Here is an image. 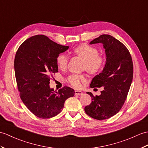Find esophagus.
I'll return each mask as SVG.
<instances>
[{"mask_svg":"<svg viewBox=\"0 0 148 148\" xmlns=\"http://www.w3.org/2000/svg\"><path fill=\"white\" fill-rule=\"evenodd\" d=\"M82 94V92L81 91H78V90H75V95H78V96H80Z\"/></svg>","mask_w":148,"mask_h":148,"instance_id":"obj_1","label":"esophagus"}]
</instances>
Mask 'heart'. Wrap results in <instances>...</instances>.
<instances>
[{
    "label": "heart",
    "mask_w": 148,
    "mask_h": 148,
    "mask_svg": "<svg viewBox=\"0 0 148 148\" xmlns=\"http://www.w3.org/2000/svg\"><path fill=\"white\" fill-rule=\"evenodd\" d=\"M74 53L84 60V69L90 74H95L99 73L105 64V58L99 55V51L95 47L88 44H82L75 47ZM58 67L61 70L66 69L69 62V56L64 53L58 55L56 58ZM69 83L74 88H80L81 83L86 81L84 75L71 74L67 79Z\"/></svg>",
    "instance_id": "1"
}]
</instances>
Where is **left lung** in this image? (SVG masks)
<instances>
[{
	"instance_id": "8db88e82",
	"label": "left lung",
	"mask_w": 148,
	"mask_h": 148,
	"mask_svg": "<svg viewBox=\"0 0 148 148\" xmlns=\"http://www.w3.org/2000/svg\"><path fill=\"white\" fill-rule=\"evenodd\" d=\"M101 43L106 54L103 70L92 79L90 88L103 87L100 95L88 92L92 101L86 106L88 115L101 121L112 117L122 107L133 78V63L126 47L111 35H102L90 44Z\"/></svg>"
}]
</instances>
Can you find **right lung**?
Wrapping results in <instances>:
<instances>
[{
  "mask_svg": "<svg viewBox=\"0 0 148 148\" xmlns=\"http://www.w3.org/2000/svg\"><path fill=\"white\" fill-rule=\"evenodd\" d=\"M68 49L38 35L25 40L16 53L14 71L21 99L38 117L49 119L58 115L65 101L75 93L69 87L56 91L49 85L52 74L58 73L57 57Z\"/></svg>",
  "mask_w": 148,
  "mask_h": 148,
  "instance_id": "1",
  "label": "right lung"
}]
</instances>
